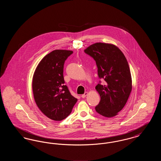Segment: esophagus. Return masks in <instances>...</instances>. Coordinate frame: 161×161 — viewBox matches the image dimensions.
I'll return each mask as SVG.
<instances>
[{
    "instance_id": "obj_1",
    "label": "esophagus",
    "mask_w": 161,
    "mask_h": 161,
    "mask_svg": "<svg viewBox=\"0 0 161 161\" xmlns=\"http://www.w3.org/2000/svg\"><path fill=\"white\" fill-rule=\"evenodd\" d=\"M87 93H87V92H85V93H84V94H83V95H81V98H85V97H86V96H87Z\"/></svg>"
}]
</instances>
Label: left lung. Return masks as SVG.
<instances>
[{"instance_id": "obj_1", "label": "left lung", "mask_w": 161, "mask_h": 161, "mask_svg": "<svg viewBox=\"0 0 161 161\" xmlns=\"http://www.w3.org/2000/svg\"><path fill=\"white\" fill-rule=\"evenodd\" d=\"M84 53L94 59L99 79L104 83L95 87L101 100L95 107L96 112L110 118L117 115L125 105L131 91V77L129 63L124 55L116 46L97 43L89 46Z\"/></svg>"}]
</instances>
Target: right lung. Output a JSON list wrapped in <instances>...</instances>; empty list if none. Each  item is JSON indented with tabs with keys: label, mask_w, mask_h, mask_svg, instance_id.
<instances>
[{
	"label": "right lung",
	"mask_w": 161,
	"mask_h": 161,
	"mask_svg": "<svg viewBox=\"0 0 161 161\" xmlns=\"http://www.w3.org/2000/svg\"><path fill=\"white\" fill-rule=\"evenodd\" d=\"M71 51L54 50L39 63L32 80L35 101L49 118L61 121L72 112L77 99L64 85L63 68Z\"/></svg>",
	"instance_id": "1"
}]
</instances>
